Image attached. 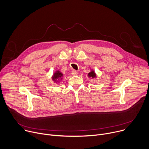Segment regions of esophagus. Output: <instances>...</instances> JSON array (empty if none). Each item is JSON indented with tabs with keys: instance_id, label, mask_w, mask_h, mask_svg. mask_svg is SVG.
I'll return each mask as SVG.
<instances>
[{
	"instance_id": "esophagus-1",
	"label": "esophagus",
	"mask_w": 149,
	"mask_h": 149,
	"mask_svg": "<svg viewBox=\"0 0 149 149\" xmlns=\"http://www.w3.org/2000/svg\"><path fill=\"white\" fill-rule=\"evenodd\" d=\"M72 74L73 75H77L78 74V72L77 71H75V70H72Z\"/></svg>"
}]
</instances>
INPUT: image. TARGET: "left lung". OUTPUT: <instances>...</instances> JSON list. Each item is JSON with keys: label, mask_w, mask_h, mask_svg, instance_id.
I'll return each mask as SVG.
<instances>
[{"label": "left lung", "mask_w": 149, "mask_h": 149, "mask_svg": "<svg viewBox=\"0 0 149 149\" xmlns=\"http://www.w3.org/2000/svg\"><path fill=\"white\" fill-rule=\"evenodd\" d=\"M88 76L90 77V78H96V74L95 73V72L93 71V70H91L90 72L88 73Z\"/></svg>", "instance_id": "8db88e82"}]
</instances>
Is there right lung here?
I'll return each instance as SVG.
<instances>
[{
    "instance_id": "add662e5",
    "label": "right lung",
    "mask_w": 149,
    "mask_h": 149,
    "mask_svg": "<svg viewBox=\"0 0 149 149\" xmlns=\"http://www.w3.org/2000/svg\"><path fill=\"white\" fill-rule=\"evenodd\" d=\"M52 80L54 81V82H55L56 84H58L63 79V74L58 70L56 71L54 73V75L52 77Z\"/></svg>"
}]
</instances>
